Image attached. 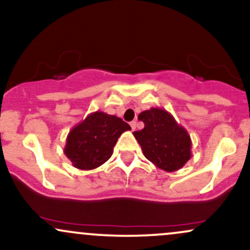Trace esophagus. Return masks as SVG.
I'll return each instance as SVG.
<instances>
[{
  "label": "esophagus",
  "instance_id": "1",
  "mask_svg": "<svg viewBox=\"0 0 250 250\" xmlns=\"http://www.w3.org/2000/svg\"><path fill=\"white\" fill-rule=\"evenodd\" d=\"M130 127H131V130H135L136 129V121H131L130 122Z\"/></svg>",
  "mask_w": 250,
  "mask_h": 250
}]
</instances>
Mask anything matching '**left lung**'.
Listing matches in <instances>:
<instances>
[{
  "instance_id": "1",
  "label": "left lung",
  "mask_w": 250,
  "mask_h": 250,
  "mask_svg": "<svg viewBox=\"0 0 250 250\" xmlns=\"http://www.w3.org/2000/svg\"><path fill=\"white\" fill-rule=\"evenodd\" d=\"M139 120L145 123V128L133 134L146 159L157 168L171 173L190 160V135L170 113L161 108H150L142 111Z\"/></svg>"
}]
</instances>
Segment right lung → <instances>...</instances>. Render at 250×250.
<instances>
[{
  "mask_svg": "<svg viewBox=\"0 0 250 250\" xmlns=\"http://www.w3.org/2000/svg\"><path fill=\"white\" fill-rule=\"evenodd\" d=\"M130 129L120 117L94 111L69 131L63 151L74 167L91 170L110 159L117 139Z\"/></svg>",
  "mask_w": 250,
  "mask_h": 250,
  "instance_id": "1",
  "label": "right lung"
}]
</instances>
